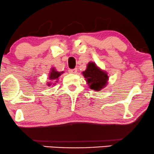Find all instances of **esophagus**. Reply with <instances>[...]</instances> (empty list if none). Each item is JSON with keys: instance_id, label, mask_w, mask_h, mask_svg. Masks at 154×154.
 <instances>
[{"instance_id": "1", "label": "esophagus", "mask_w": 154, "mask_h": 154, "mask_svg": "<svg viewBox=\"0 0 154 154\" xmlns=\"http://www.w3.org/2000/svg\"><path fill=\"white\" fill-rule=\"evenodd\" d=\"M69 72L72 74H76L77 72V69H69Z\"/></svg>"}]
</instances>
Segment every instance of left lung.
<instances>
[{"mask_svg":"<svg viewBox=\"0 0 154 154\" xmlns=\"http://www.w3.org/2000/svg\"><path fill=\"white\" fill-rule=\"evenodd\" d=\"M82 74L89 88L94 91H100L106 85L109 79L106 72L102 71L93 62L88 63L87 69Z\"/></svg>","mask_w":154,"mask_h":154,"instance_id":"left-lung-1","label":"left lung"}]
</instances>
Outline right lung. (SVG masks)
Listing matches in <instances>:
<instances>
[{
    "label": "right lung",
    "mask_w": 154,
    "mask_h": 154,
    "mask_svg": "<svg viewBox=\"0 0 154 154\" xmlns=\"http://www.w3.org/2000/svg\"><path fill=\"white\" fill-rule=\"evenodd\" d=\"M62 73H63V72H59L56 71V69H52V70H51V72L50 73V75H49V79H51V80H57L59 76L61 75V74H62ZM49 85H50V84H49Z\"/></svg>",
    "instance_id": "add662e5"
}]
</instances>
